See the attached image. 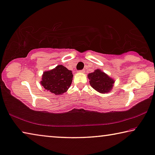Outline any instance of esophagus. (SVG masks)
I'll return each mask as SVG.
<instances>
[{
	"instance_id": "34e87169",
	"label": "esophagus",
	"mask_w": 155,
	"mask_h": 155,
	"mask_svg": "<svg viewBox=\"0 0 155 155\" xmlns=\"http://www.w3.org/2000/svg\"><path fill=\"white\" fill-rule=\"evenodd\" d=\"M78 71H79V72H82V73H84L85 71H84V70H78Z\"/></svg>"
}]
</instances>
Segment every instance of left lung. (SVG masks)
Here are the masks:
<instances>
[{"instance_id":"obj_1","label":"left lung","mask_w":155,"mask_h":155,"mask_svg":"<svg viewBox=\"0 0 155 155\" xmlns=\"http://www.w3.org/2000/svg\"><path fill=\"white\" fill-rule=\"evenodd\" d=\"M87 77L90 79L89 82L91 86L101 93L110 92L114 86L113 84L114 81L99 69L94 72L89 74Z\"/></svg>"}]
</instances>
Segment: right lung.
Instances as JSON below:
<instances>
[{
    "label": "right lung",
    "mask_w": 155,
    "mask_h": 155,
    "mask_svg": "<svg viewBox=\"0 0 155 155\" xmlns=\"http://www.w3.org/2000/svg\"><path fill=\"white\" fill-rule=\"evenodd\" d=\"M72 77L71 70L63 65H58L54 70L44 72L41 84L47 91L58 95L68 91Z\"/></svg>",
    "instance_id": "add662e5"
}]
</instances>
